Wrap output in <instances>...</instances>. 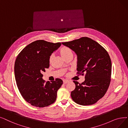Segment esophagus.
<instances>
[{
  "mask_svg": "<svg viewBox=\"0 0 128 128\" xmlns=\"http://www.w3.org/2000/svg\"><path fill=\"white\" fill-rule=\"evenodd\" d=\"M68 82H69V81L68 80H63V83H64V84H67V83H68Z\"/></svg>",
  "mask_w": 128,
  "mask_h": 128,
  "instance_id": "34e87169",
  "label": "esophagus"
}]
</instances>
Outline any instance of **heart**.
<instances>
[{
	"instance_id": "heart-1",
	"label": "heart",
	"mask_w": 128,
	"mask_h": 128,
	"mask_svg": "<svg viewBox=\"0 0 128 128\" xmlns=\"http://www.w3.org/2000/svg\"><path fill=\"white\" fill-rule=\"evenodd\" d=\"M60 53L63 58H65L66 56H68V55L72 54V51L70 50V48H69L68 47L65 46H63L60 48ZM52 59H53V55L52 54L50 55V58H49V62L50 63H51Z\"/></svg>"
}]
</instances>
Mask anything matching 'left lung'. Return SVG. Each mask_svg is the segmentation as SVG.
<instances>
[{"mask_svg": "<svg viewBox=\"0 0 128 128\" xmlns=\"http://www.w3.org/2000/svg\"><path fill=\"white\" fill-rule=\"evenodd\" d=\"M77 55V74L84 76V82L75 80L71 97L82 106L95 104L102 98L109 88L112 75V61L107 51L100 44L88 37L62 42Z\"/></svg>", "mask_w": 128, "mask_h": 128, "instance_id": "8db88e82", "label": "left lung"}]
</instances>
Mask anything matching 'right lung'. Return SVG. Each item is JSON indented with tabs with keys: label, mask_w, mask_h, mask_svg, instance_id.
<instances>
[{
	"label": "right lung",
	"mask_w": 128,
	"mask_h": 128,
	"mask_svg": "<svg viewBox=\"0 0 128 128\" xmlns=\"http://www.w3.org/2000/svg\"><path fill=\"white\" fill-rule=\"evenodd\" d=\"M43 40H36L26 46L16 58L14 75L18 88L26 102L33 106L42 108L53 104L63 80L46 82L42 79L43 72L50 66L49 58L60 46Z\"/></svg>",
	"instance_id": "1"
}]
</instances>
